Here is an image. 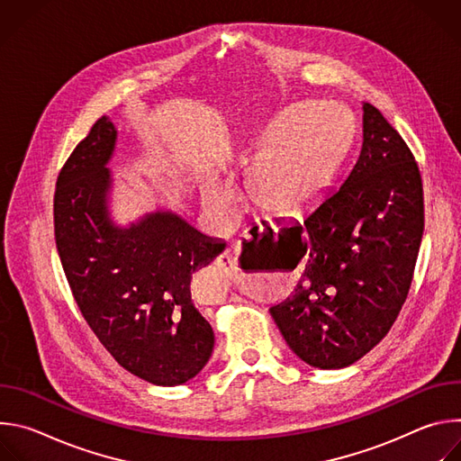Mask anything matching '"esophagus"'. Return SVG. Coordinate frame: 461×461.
Here are the masks:
<instances>
[{
    "mask_svg": "<svg viewBox=\"0 0 461 461\" xmlns=\"http://www.w3.org/2000/svg\"><path fill=\"white\" fill-rule=\"evenodd\" d=\"M253 230H262V222H257L253 226ZM215 265L226 274V276H231L235 270H237V255L231 251V249H226L222 251L217 258H215Z\"/></svg>",
    "mask_w": 461,
    "mask_h": 461,
    "instance_id": "1",
    "label": "esophagus"
}]
</instances>
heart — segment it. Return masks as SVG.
Returning a JSON list of instances; mask_svg holds the SVG:
<instances>
[{"mask_svg": "<svg viewBox=\"0 0 461 461\" xmlns=\"http://www.w3.org/2000/svg\"><path fill=\"white\" fill-rule=\"evenodd\" d=\"M339 118L328 105L297 104L285 109L272 123V146L260 155L253 169L257 199L276 210H288L304 201L324 184L343 142V122L330 131L326 119ZM221 201L222 193L210 191Z\"/></svg>", "mask_w": 461, "mask_h": 461, "instance_id": "b5f03b06", "label": "heart"}]
</instances>
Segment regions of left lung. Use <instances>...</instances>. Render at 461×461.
<instances>
[{
  "label": "left lung",
  "mask_w": 461,
  "mask_h": 461,
  "mask_svg": "<svg viewBox=\"0 0 461 461\" xmlns=\"http://www.w3.org/2000/svg\"><path fill=\"white\" fill-rule=\"evenodd\" d=\"M423 184L412 151L363 105V144L343 184L304 219L270 233L301 277L270 313L308 365L345 368L370 352L409 295L423 237Z\"/></svg>",
  "instance_id": "left-lung-1"
}]
</instances>
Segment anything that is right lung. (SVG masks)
Wrapping results in <instances>:
<instances>
[{
  "label": "right lung",
  "instance_id": "obj_1",
  "mask_svg": "<svg viewBox=\"0 0 461 461\" xmlns=\"http://www.w3.org/2000/svg\"><path fill=\"white\" fill-rule=\"evenodd\" d=\"M116 131L102 116L63 164L54 191V239L91 330L127 372L153 384L189 381L208 363L215 334L191 299V277L222 253L173 213L116 228L107 213Z\"/></svg>",
  "mask_w": 461,
  "mask_h": 461
}]
</instances>
